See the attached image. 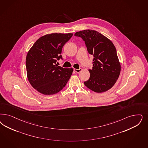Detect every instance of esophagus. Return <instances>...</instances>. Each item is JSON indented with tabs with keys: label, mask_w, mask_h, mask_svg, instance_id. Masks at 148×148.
<instances>
[{
	"label": "esophagus",
	"mask_w": 148,
	"mask_h": 148,
	"mask_svg": "<svg viewBox=\"0 0 148 148\" xmlns=\"http://www.w3.org/2000/svg\"><path fill=\"white\" fill-rule=\"evenodd\" d=\"M74 71L76 72V73H79V72L82 71V69L81 68H80V69H74Z\"/></svg>",
	"instance_id": "34e87169"
}]
</instances>
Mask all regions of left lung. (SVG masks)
I'll return each mask as SVG.
<instances>
[{"instance_id":"obj_1","label":"left lung","mask_w":148,"mask_h":148,"mask_svg":"<svg viewBox=\"0 0 148 148\" xmlns=\"http://www.w3.org/2000/svg\"><path fill=\"white\" fill-rule=\"evenodd\" d=\"M75 36L85 42L88 52L94 56L92 69L89 70V79L84 85L96 92L108 90L119 76L121 65L114 45L98 32L88 29L78 32Z\"/></svg>"}]
</instances>
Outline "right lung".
Masks as SVG:
<instances>
[{
  "label": "right lung",
  "mask_w": 148,
  "mask_h": 148,
  "mask_svg": "<svg viewBox=\"0 0 148 148\" xmlns=\"http://www.w3.org/2000/svg\"><path fill=\"white\" fill-rule=\"evenodd\" d=\"M72 35H45L38 38L27 53L25 63L29 82L43 95H51L60 91L71 76L73 69L58 66L57 61L62 59V47Z\"/></svg>",
  "instance_id": "right-lung-1"
}]
</instances>
